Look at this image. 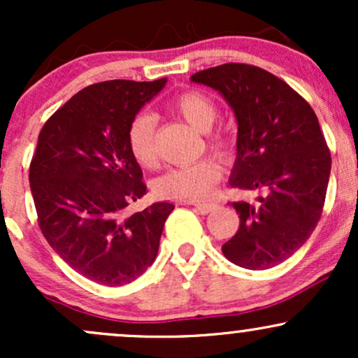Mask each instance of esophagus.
<instances>
[{"instance_id":"esophagus-1","label":"esophagus","mask_w":358,"mask_h":358,"mask_svg":"<svg viewBox=\"0 0 358 358\" xmlns=\"http://www.w3.org/2000/svg\"><path fill=\"white\" fill-rule=\"evenodd\" d=\"M215 207H217L215 203H195L196 210H199L200 213H203V215H207V213L215 210Z\"/></svg>"}]
</instances>
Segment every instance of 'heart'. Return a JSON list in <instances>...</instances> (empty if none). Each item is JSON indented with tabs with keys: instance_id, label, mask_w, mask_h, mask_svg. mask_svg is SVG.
Segmentation results:
<instances>
[{
	"instance_id": "1",
	"label": "heart",
	"mask_w": 358,
	"mask_h": 358,
	"mask_svg": "<svg viewBox=\"0 0 358 358\" xmlns=\"http://www.w3.org/2000/svg\"><path fill=\"white\" fill-rule=\"evenodd\" d=\"M170 106L188 124L202 133L210 129L219 114L215 101L202 90H185L176 94ZM205 145L220 158L231 156L232 143L222 133L207 134ZM127 148L139 166H155L158 155H156V119L153 114L139 113L133 117L127 127ZM220 176L219 163L212 158H202L192 165L171 168L158 176L155 182V192L163 199L196 202L210 195Z\"/></svg>"
}]
</instances>
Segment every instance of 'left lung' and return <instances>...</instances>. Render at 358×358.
<instances>
[{
    "instance_id": "8db88e82",
    "label": "left lung",
    "mask_w": 358,
    "mask_h": 358,
    "mask_svg": "<svg viewBox=\"0 0 358 358\" xmlns=\"http://www.w3.org/2000/svg\"><path fill=\"white\" fill-rule=\"evenodd\" d=\"M219 90L239 124L231 187L259 192L232 202L239 229L222 252L245 269H269L310 239L322 217L331 156L311 106L273 73L224 64L192 76Z\"/></svg>"
}]
</instances>
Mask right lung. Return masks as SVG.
Wrapping results in <instances>:
<instances>
[{
  "mask_svg": "<svg viewBox=\"0 0 358 358\" xmlns=\"http://www.w3.org/2000/svg\"><path fill=\"white\" fill-rule=\"evenodd\" d=\"M165 84H92L57 109L38 134L30 188L40 231L73 271L99 285H127L153 264L175 208L158 202L127 212L146 195L127 127Z\"/></svg>",
  "mask_w": 358,
  "mask_h": 358,
  "instance_id": "right-lung-1",
  "label": "right lung"
}]
</instances>
